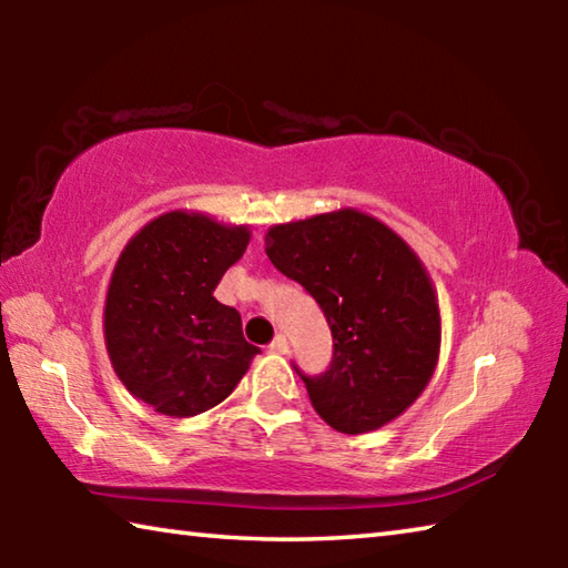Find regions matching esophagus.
Instances as JSON below:
<instances>
[{"mask_svg":"<svg viewBox=\"0 0 568 568\" xmlns=\"http://www.w3.org/2000/svg\"><path fill=\"white\" fill-rule=\"evenodd\" d=\"M267 348H271L273 353H281V355H285L287 351H291V345H287V338H285V335H275V338L271 341V345H267Z\"/></svg>","mask_w":568,"mask_h":568,"instance_id":"34e87169","label":"esophagus"}]
</instances>
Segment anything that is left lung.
<instances>
[{
    "label": "left lung",
    "mask_w": 568,
    "mask_h": 568,
    "mask_svg": "<svg viewBox=\"0 0 568 568\" xmlns=\"http://www.w3.org/2000/svg\"><path fill=\"white\" fill-rule=\"evenodd\" d=\"M265 253L321 305L333 358L303 378L318 416L341 434L386 426L434 376L440 315L413 250L376 217L338 210L275 225Z\"/></svg>",
    "instance_id": "left-lung-1"
}]
</instances>
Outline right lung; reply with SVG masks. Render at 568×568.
<instances>
[{
	"instance_id": "1",
	"label": "right lung",
	"mask_w": 568,
	"mask_h": 568,
	"mask_svg": "<svg viewBox=\"0 0 568 568\" xmlns=\"http://www.w3.org/2000/svg\"><path fill=\"white\" fill-rule=\"evenodd\" d=\"M247 227L168 213L122 250L104 303V341L134 398L175 418L225 400L261 353L235 307L215 301L220 277L245 253Z\"/></svg>"
}]
</instances>
